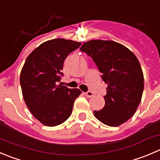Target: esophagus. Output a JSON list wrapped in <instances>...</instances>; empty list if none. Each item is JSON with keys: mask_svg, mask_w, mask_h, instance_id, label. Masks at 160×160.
I'll use <instances>...</instances> for the list:
<instances>
[{"mask_svg": "<svg viewBox=\"0 0 160 160\" xmlns=\"http://www.w3.org/2000/svg\"><path fill=\"white\" fill-rule=\"evenodd\" d=\"M85 95H86L87 97H88V98H91V97H92L93 95H94V94H93L91 91H88V92L85 93Z\"/></svg>", "mask_w": 160, "mask_h": 160, "instance_id": "obj_1", "label": "esophagus"}]
</instances>
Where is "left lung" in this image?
Listing matches in <instances>:
<instances>
[{"mask_svg":"<svg viewBox=\"0 0 160 160\" xmlns=\"http://www.w3.org/2000/svg\"><path fill=\"white\" fill-rule=\"evenodd\" d=\"M95 62L108 86L105 106L94 111L99 121L118 127L135 113L144 90V76L138 59L128 48L112 41L93 40L80 48Z\"/></svg>","mask_w":160,"mask_h":160,"instance_id":"left-lung-1","label":"left lung"}]
</instances>
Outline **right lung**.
Segmentation results:
<instances>
[{"label":"right lung","mask_w":160,"mask_h":160,"mask_svg":"<svg viewBox=\"0 0 160 160\" xmlns=\"http://www.w3.org/2000/svg\"><path fill=\"white\" fill-rule=\"evenodd\" d=\"M81 43L53 39L44 42L26 58L20 84L23 98L34 117L44 125L55 127L70 116L75 99L81 94L77 88L69 89L61 84L63 62Z\"/></svg>","instance_id":"right-lung-1"}]
</instances>
